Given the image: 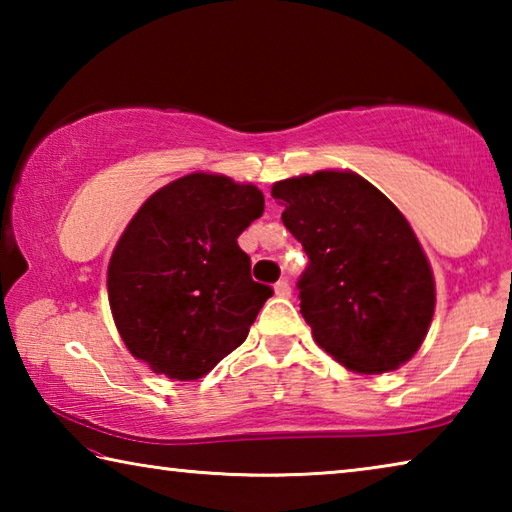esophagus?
I'll use <instances>...</instances> for the list:
<instances>
[{
  "label": "esophagus",
  "instance_id": "1",
  "mask_svg": "<svg viewBox=\"0 0 512 512\" xmlns=\"http://www.w3.org/2000/svg\"><path fill=\"white\" fill-rule=\"evenodd\" d=\"M273 289H275V296L277 298H289L291 296V287H289L287 280H280Z\"/></svg>",
  "mask_w": 512,
  "mask_h": 512
}]
</instances>
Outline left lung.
<instances>
[{"instance_id":"left-lung-1","label":"left lung","mask_w":512,"mask_h":512,"mask_svg":"<svg viewBox=\"0 0 512 512\" xmlns=\"http://www.w3.org/2000/svg\"><path fill=\"white\" fill-rule=\"evenodd\" d=\"M271 196L309 257L300 314L329 357L361 375L404 366L436 309V280L406 216L348 169L277 180Z\"/></svg>"}]
</instances>
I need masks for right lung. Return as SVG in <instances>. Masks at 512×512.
<instances>
[{"mask_svg": "<svg viewBox=\"0 0 512 512\" xmlns=\"http://www.w3.org/2000/svg\"><path fill=\"white\" fill-rule=\"evenodd\" d=\"M264 212L253 183L194 171L142 203L108 264L121 341L155 375L194 381L246 341L273 289L237 237Z\"/></svg>", "mask_w": 512, "mask_h": 512, "instance_id": "right-lung-1", "label": "right lung"}]
</instances>
